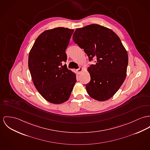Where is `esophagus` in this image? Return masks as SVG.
<instances>
[{
    "mask_svg": "<svg viewBox=\"0 0 150 150\" xmlns=\"http://www.w3.org/2000/svg\"><path fill=\"white\" fill-rule=\"evenodd\" d=\"M83 67H81L79 69H76V71H77L78 74H81V72L83 71Z\"/></svg>",
    "mask_w": 150,
    "mask_h": 150,
    "instance_id": "obj_1",
    "label": "esophagus"
}]
</instances>
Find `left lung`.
<instances>
[{
	"instance_id": "obj_1",
	"label": "left lung",
	"mask_w": 150,
	"mask_h": 150,
	"mask_svg": "<svg viewBox=\"0 0 150 150\" xmlns=\"http://www.w3.org/2000/svg\"><path fill=\"white\" fill-rule=\"evenodd\" d=\"M74 42L88 57L96 59L88 68L91 81L86 86L88 94L98 101L112 97L126 79L128 57L119 36L110 28L92 24L76 29Z\"/></svg>"
}]
</instances>
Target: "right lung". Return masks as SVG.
<instances>
[{
    "instance_id": "obj_1",
    "label": "right lung",
    "mask_w": 150,
    "mask_h": 150,
    "mask_svg": "<svg viewBox=\"0 0 150 150\" xmlns=\"http://www.w3.org/2000/svg\"><path fill=\"white\" fill-rule=\"evenodd\" d=\"M74 30L57 27L40 35L28 56V67L35 88L48 102H66L76 82V74L62 66Z\"/></svg>"
}]
</instances>
